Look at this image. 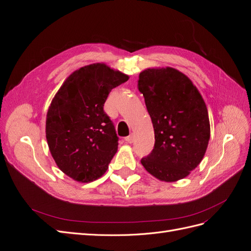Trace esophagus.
Returning <instances> with one entry per match:
<instances>
[{"label": "esophagus", "instance_id": "1", "mask_svg": "<svg viewBox=\"0 0 251 251\" xmlns=\"http://www.w3.org/2000/svg\"><path fill=\"white\" fill-rule=\"evenodd\" d=\"M125 140H126V142H127V143H132V142L134 141V135H133V134L128 135L127 137L125 138Z\"/></svg>", "mask_w": 251, "mask_h": 251}]
</instances>
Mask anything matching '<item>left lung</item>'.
Segmentation results:
<instances>
[{"label": "left lung", "instance_id": "8db88e82", "mask_svg": "<svg viewBox=\"0 0 251 251\" xmlns=\"http://www.w3.org/2000/svg\"><path fill=\"white\" fill-rule=\"evenodd\" d=\"M138 90L155 131L154 149L141 164L161 181L185 178L201 162L210 137L200 92L186 75L170 67L142 71Z\"/></svg>", "mask_w": 251, "mask_h": 251}]
</instances>
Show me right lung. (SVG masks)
Wrapping results in <instances>:
<instances>
[{"mask_svg": "<svg viewBox=\"0 0 251 251\" xmlns=\"http://www.w3.org/2000/svg\"><path fill=\"white\" fill-rule=\"evenodd\" d=\"M128 76L104 64L74 71L53 98L47 113L46 138L59 170L75 181L101 177L118 148V137L103 104L113 88Z\"/></svg>", "mask_w": 251, "mask_h": 251, "instance_id": "1", "label": "right lung"}]
</instances>
